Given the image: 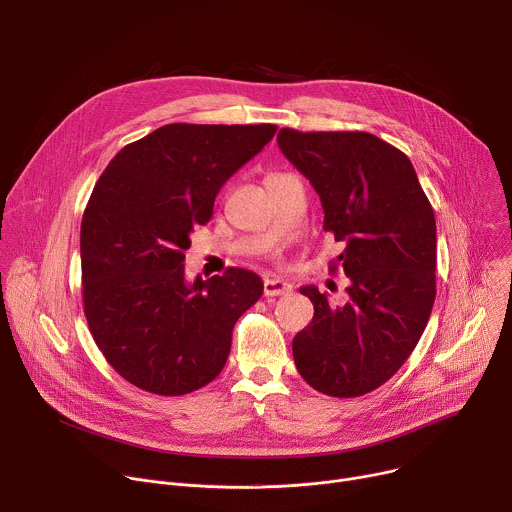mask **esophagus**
I'll use <instances>...</instances> for the list:
<instances>
[{
  "label": "esophagus",
  "instance_id": "obj_1",
  "mask_svg": "<svg viewBox=\"0 0 512 512\" xmlns=\"http://www.w3.org/2000/svg\"><path fill=\"white\" fill-rule=\"evenodd\" d=\"M291 291H294V285L285 279H265V283H263V294L267 298L287 296V294H291Z\"/></svg>",
  "mask_w": 512,
  "mask_h": 512
}]
</instances>
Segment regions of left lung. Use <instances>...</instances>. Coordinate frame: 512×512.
I'll return each instance as SVG.
<instances>
[{
  "label": "left lung",
  "instance_id": "left-lung-1",
  "mask_svg": "<svg viewBox=\"0 0 512 512\" xmlns=\"http://www.w3.org/2000/svg\"><path fill=\"white\" fill-rule=\"evenodd\" d=\"M281 154L314 186L324 231L346 247L344 304L316 285L300 291L314 318L294 338L308 385L330 397H360L387 383L417 346L435 300V216L409 158L367 131L283 127Z\"/></svg>",
  "mask_w": 512,
  "mask_h": 512
}]
</instances>
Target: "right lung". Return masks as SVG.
Returning <instances> with one entry per match:
<instances>
[{
  "instance_id": "obj_1",
  "label": "right lung",
  "mask_w": 512,
  "mask_h": 512,
  "mask_svg": "<svg viewBox=\"0 0 512 512\" xmlns=\"http://www.w3.org/2000/svg\"><path fill=\"white\" fill-rule=\"evenodd\" d=\"M277 125L170 123L109 162L81 223L83 304L111 367L156 395H186L218 377L237 320L261 298L257 273L231 267L184 275L196 225L223 184L275 135Z\"/></svg>"
}]
</instances>
